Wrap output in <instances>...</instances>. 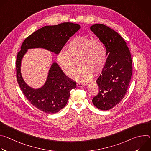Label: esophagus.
I'll return each mask as SVG.
<instances>
[{
	"mask_svg": "<svg viewBox=\"0 0 151 151\" xmlns=\"http://www.w3.org/2000/svg\"><path fill=\"white\" fill-rule=\"evenodd\" d=\"M88 83H77V87H84V86L87 85Z\"/></svg>",
	"mask_w": 151,
	"mask_h": 151,
	"instance_id": "obj_1",
	"label": "esophagus"
}]
</instances>
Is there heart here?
<instances>
[{"label":"heart","instance_id":"1","mask_svg":"<svg viewBox=\"0 0 151 151\" xmlns=\"http://www.w3.org/2000/svg\"><path fill=\"white\" fill-rule=\"evenodd\" d=\"M78 58L81 67L75 78L85 81L91 78L93 73L96 75L101 71L106 61V51L99 40L85 36L74 37L68 45L67 50L60 51L57 55L60 68L68 77L74 75L76 64L73 60Z\"/></svg>","mask_w":151,"mask_h":151}]
</instances>
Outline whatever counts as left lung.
I'll return each instance as SVG.
<instances>
[{
  "instance_id": "left-lung-1",
  "label": "left lung",
  "mask_w": 151,
  "mask_h": 151,
  "mask_svg": "<svg viewBox=\"0 0 151 151\" xmlns=\"http://www.w3.org/2000/svg\"><path fill=\"white\" fill-rule=\"evenodd\" d=\"M90 29L103 43L108 55L96 81L99 93L92 101L97 108L107 111L118 104L127 93L133 72L132 56L124 39L110 27L96 24Z\"/></svg>"
}]
</instances>
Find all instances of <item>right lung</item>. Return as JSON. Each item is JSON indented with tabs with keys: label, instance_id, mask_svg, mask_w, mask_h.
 Here are the masks:
<instances>
[{
	"label": "right lung",
	"instance_id": "1",
	"mask_svg": "<svg viewBox=\"0 0 151 151\" xmlns=\"http://www.w3.org/2000/svg\"><path fill=\"white\" fill-rule=\"evenodd\" d=\"M80 28L79 24L72 23L43 27L25 39L17 54L16 76L19 87L29 101L45 113L55 114L63 109L68 101L70 91L76 87V83L66 76L54 63L50 69L45 85L40 88L33 89L25 83L21 76V59L27 49L35 48H45L58 54L70 37Z\"/></svg>",
	"mask_w": 151,
	"mask_h": 151
}]
</instances>
